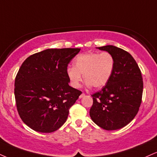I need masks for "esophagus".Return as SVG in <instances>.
<instances>
[{
  "mask_svg": "<svg viewBox=\"0 0 157 157\" xmlns=\"http://www.w3.org/2000/svg\"><path fill=\"white\" fill-rule=\"evenodd\" d=\"M85 95H86V94H85L84 93H82V94H80V97H79V98H80V99H81V98L84 97H85Z\"/></svg>",
  "mask_w": 157,
  "mask_h": 157,
  "instance_id": "34e87169",
  "label": "esophagus"
}]
</instances>
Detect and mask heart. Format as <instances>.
Wrapping results in <instances>:
<instances>
[{
    "label": "heart",
    "instance_id": "heart-1",
    "mask_svg": "<svg viewBox=\"0 0 157 157\" xmlns=\"http://www.w3.org/2000/svg\"><path fill=\"white\" fill-rule=\"evenodd\" d=\"M73 63L74 67L67 69V75L74 88L80 87L82 75L87 86L100 88L112 77L115 58L108 52H88L77 56Z\"/></svg>",
    "mask_w": 157,
    "mask_h": 157
}]
</instances>
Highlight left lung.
Instances as JSON below:
<instances>
[{
    "label": "left lung",
    "instance_id": "left-lung-1",
    "mask_svg": "<svg viewBox=\"0 0 157 157\" xmlns=\"http://www.w3.org/2000/svg\"><path fill=\"white\" fill-rule=\"evenodd\" d=\"M98 49L113 55L115 68L108 82L91 95L90 116L102 129L116 130L127 125L138 113L143 90L142 74L126 51L113 45Z\"/></svg>",
    "mask_w": 157,
    "mask_h": 157
}]
</instances>
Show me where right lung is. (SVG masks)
<instances>
[{
  "mask_svg": "<svg viewBox=\"0 0 157 157\" xmlns=\"http://www.w3.org/2000/svg\"><path fill=\"white\" fill-rule=\"evenodd\" d=\"M79 48L48 49L26 58L14 82L17 109L34 131L50 133L67 119L69 109L82 91L69 85L68 64Z\"/></svg>",
  "mask_w": 157,
  "mask_h": 157,
  "instance_id": "add662e5",
  "label": "right lung"
}]
</instances>
